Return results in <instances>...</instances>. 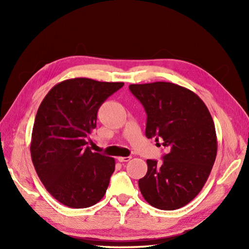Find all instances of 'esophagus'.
<instances>
[{
	"label": "esophagus",
	"instance_id": "esophagus-1",
	"mask_svg": "<svg viewBox=\"0 0 249 249\" xmlns=\"http://www.w3.org/2000/svg\"><path fill=\"white\" fill-rule=\"evenodd\" d=\"M130 158L132 157H129L128 156V157H119L117 159H119V161H121V162H126V161H129Z\"/></svg>",
	"mask_w": 249,
	"mask_h": 249
}]
</instances>
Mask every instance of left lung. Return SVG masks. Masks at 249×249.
Returning <instances> with one entry per match:
<instances>
[{
	"instance_id": "obj_1",
	"label": "left lung",
	"mask_w": 249,
	"mask_h": 249,
	"mask_svg": "<svg viewBox=\"0 0 249 249\" xmlns=\"http://www.w3.org/2000/svg\"><path fill=\"white\" fill-rule=\"evenodd\" d=\"M147 114L146 137L162 140V163L148 159L138 180L144 199L159 210H177L199 195L217 153L215 126L206 105L191 90L170 82L130 84Z\"/></svg>"
}]
</instances>
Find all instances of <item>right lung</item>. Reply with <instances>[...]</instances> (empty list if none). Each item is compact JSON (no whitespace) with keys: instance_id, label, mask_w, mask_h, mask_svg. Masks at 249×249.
<instances>
[{"instance_id":"1","label":"right lung","mask_w":249,"mask_h":249,"mask_svg":"<svg viewBox=\"0 0 249 249\" xmlns=\"http://www.w3.org/2000/svg\"><path fill=\"white\" fill-rule=\"evenodd\" d=\"M123 86L88 78L65 80L39 105L32 133V160L47 191L66 206L89 208L107 192L115 160L92 153L88 140L96 127L98 109Z\"/></svg>"}]
</instances>
